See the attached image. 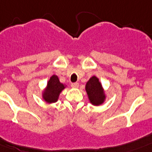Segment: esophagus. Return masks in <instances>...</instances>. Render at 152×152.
<instances>
[{"label":"esophagus","instance_id":"obj_1","mask_svg":"<svg viewBox=\"0 0 152 152\" xmlns=\"http://www.w3.org/2000/svg\"><path fill=\"white\" fill-rule=\"evenodd\" d=\"M78 86H79V83L78 82H75V83L71 84V87H73V88H77Z\"/></svg>","mask_w":152,"mask_h":152}]
</instances>
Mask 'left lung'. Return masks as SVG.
Instances as JSON below:
<instances>
[{
    "instance_id": "8db88e82",
    "label": "left lung",
    "mask_w": 152,
    "mask_h": 152,
    "mask_svg": "<svg viewBox=\"0 0 152 152\" xmlns=\"http://www.w3.org/2000/svg\"><path fill=\"white\" fill-rule=\"evenodd\" d=\"M86 90L89 101L93 104L99 105L103 103L104 100V91L97 77L94 76L88 81L86 86Z\"/></svg>"
}]
</instances>
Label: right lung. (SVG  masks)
<instances>
[{"label":"right lung","mask_w":152,"mask_h":152,"mask_svg":"<svg viewBox=\"0 0 152 152\" xmlns=\"http://www.w3.org/2000/svg\"><path fill=\"white\" fill-rule=\"evenodd\" d=\"M64 88L65 86L59 82L58 77L56 75H53L48 82L45 92L43 93V98L48 103L55 102L58 100L59 94Z\"/></svg>","instance_id":"right-lung-1"}]
</instances>
